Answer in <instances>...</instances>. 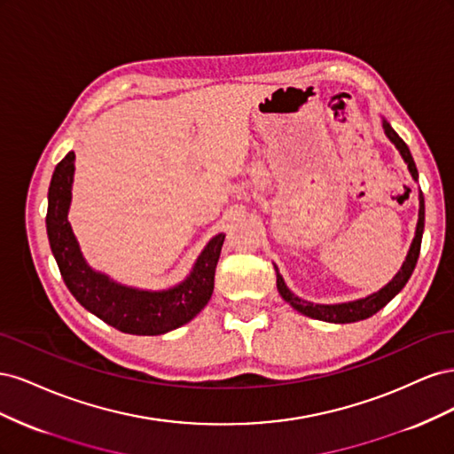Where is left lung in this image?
<instances>
[{
	"label": "left lung",
	"instance_id": "8db88e82",
	"mask_svg": "<svg viewBox=\"0 0 454 454\" xmlns=\"http://www.w3.org/2000/svg\"><path fill=\"white\" fill-rule=\"evenodd\" d=\"M382 129L384 134L388 136L390 142L397 147L400 151V155L403 157V160L407 162V168L413 176V180L419 182V170H417V164L411 157V151L407 147V144L397 136V132L390 127L388 121L382 119ZM419 200H420V208H419V223H417V231H415V239L413 244H411L409 254L403 261V265L400 269V272L395 274L392 278V282H388L387 286L382 287V290L371 294L364 299H356L350 301V303H339V305H314L309 303V301L299 299L297 295H294L290 290H287V286L284 284V278L280 277V272L277 269V287H278V294L282 295V299L286 303H290L297 312L310 316V318L316 320H322V322H332V324H350V322H358V320H365L369 316H373L375 312H379L384 305L390 303V301L403 290V286L407 284V280L411 278V274L415 270L417 265V259L420 254V242H422V232H424V197H422V191L419 193Z\"/></svg>",
	"mask_w": 454,
	"mask_h": 454
}]
</instances>
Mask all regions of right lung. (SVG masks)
<instances>
[{
    "label": "right lung",
    "mask_w": 454,
    "mask_h": 454,
    "mask_svg": "<svg viewBox=\"0 0 454 454\" xmlns=\"http://www.w3.org/2000/svg\"><path fill=\"white\" fill-rule=\"evenodd\" d=\"M74 162L75 155L70 151L54 168L45 217L51 250L67 290L89 312L122 333L162 335L193 320L212 297L215 265L225 240L223 232L206 244L189 277L170 290H136L109 280L106 274L87 265L67 222Z\"/></svg>",
    "instance_id": "obj_1"
}]
</instances>
